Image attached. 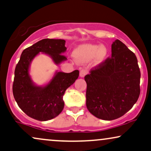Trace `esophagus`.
<instances>
[{"label": "esophagus", "instance_id": "1", "mask_svg": "<svg viewBox=\"0 0 151 151\" xmlns=\"http://www.w3.org/2000/svg\"><path fill=\"white\" fill-rule=\"evenodd\" d=\"M87 72L86 70H84V69L81 70V71H80V77H81V78H84L85 76L87 74Z\"/></svg>", "mask_w": 151, "mask_h": 151}]
</instances>
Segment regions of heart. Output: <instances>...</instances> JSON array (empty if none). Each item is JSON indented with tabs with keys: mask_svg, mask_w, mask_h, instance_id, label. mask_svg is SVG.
<instances>
[{
	"mask_svg": "<svg viewBox=\"0 0 151 151\" xmlns=\"http://www.w3.org/2000/svg\"><path fill=\"white\" fill-rule=\"evenodd\" d=\"M73 57L77 62L86 64L94 59L95 66L101 65L106 59L109 51L107 47L101 45L83 44L73 50Z\"/></svg>",
	"mask_w": 151,
	"mask_h": 151,
	"instance_id": "heart-1",
	"label": "heart"
}]
</instances>
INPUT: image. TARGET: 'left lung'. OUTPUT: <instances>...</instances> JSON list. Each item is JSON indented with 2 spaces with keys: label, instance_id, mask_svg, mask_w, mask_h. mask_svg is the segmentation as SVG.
<instances>
[{
  "label": "left lung",
  "instance_id": "obj_1",
  "mask_svg": "<svg viewBox=\"0 0 151 151\" xmlns=\"http://www.w3.org/2000/svg\"><path fill=\"white\" fill-rule=\"evenodd\" d=\"M140 78L134 53L120 40H115L111 45V58L85 76L88 111L104 120L122 116L138 100Z\"/></svg>",
  "mask_w": 151,
  "mask_h": 151
}]
</instances>
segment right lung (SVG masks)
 <instances>
[{
	"mask_svg": "<svg viewBox=\"0 0 151 151\" xmlns=\"http://www.w3.org/2000/svg\"><path fill=\"white\" fill-rule=\"evenodd\" d=\"M64 40L42 39L22 52L14 70L12 92L19 107L35 120L47 121L60 114L64 107L65 91L75 83L79 70L71 73L57 71L46 85L39 86L33 83L29 68L33 59L40 52L45 54L56 65L66 60Z\"/></svg>",
	"mask_w": 151,
	"mask_h": 151,
	"instance_id": "right-lung-1",
	"label": "right lung"
}]
</instances>
